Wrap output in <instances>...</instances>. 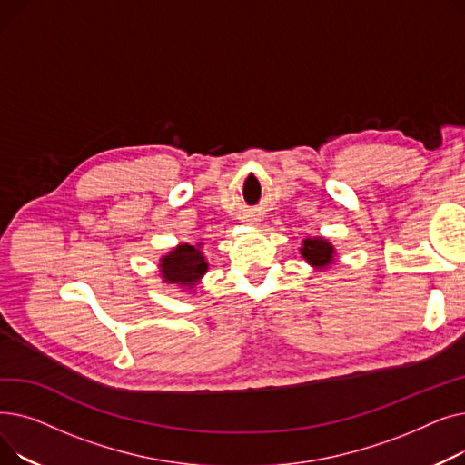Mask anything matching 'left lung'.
Instances as JSON below:
<instances>
[{"label": "left lung", "mask_w": 465, "mask_h": 465, "mask_svg": "<svg viewBox=\"0 0 465 465\" xmlns=\"http://www.w3.org/2000/svg\"><path fill=\"white\" fill-rule=\"evenodd\" d=\"M300 252L312 267H326L333 262L335 256L333 245L328 239L322 237L303 239V247L300 249Z\"/></svg>", "instance_id": "1"}]
</instances>
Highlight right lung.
<instances>
[{
  "instance_id": "add662e5",
  "label": "right lung",
  "mask_w": 465,
  "mask_h": 465,
  "mask_svg": "<svg viewBox=\"0 0 465 465\" xmlns=\"http://www.w3.org/2000/svg\"><path fill=\"white\" fill-rule=\"evenodd\" d=\"M209 263L205 262L200 245H183L175 247L169 254L160 260V273L163 282L179 284L181 288H193L198 281L207 273Z\"/></svg>"
}]
</instances>
